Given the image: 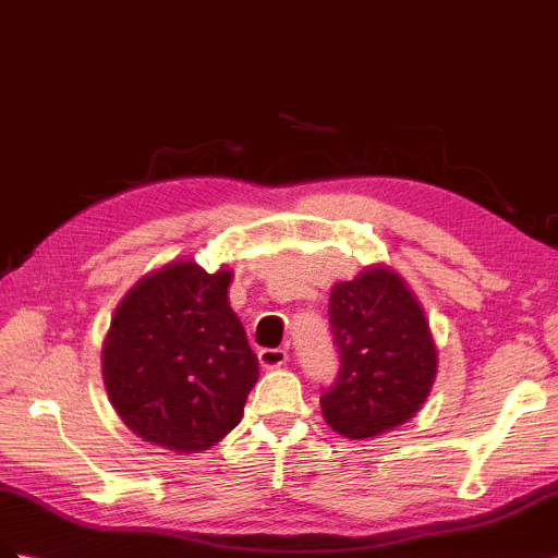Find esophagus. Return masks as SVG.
<instances>
[{"label": "esophagus", "mask_w": 558, "mask_h": 558, "mask_svg": "<svg viewBox=\"0 0 558 558\" xmlns=\"http://www.w3.org/2000/svg\"><path fill=\"white\" fill-rule=\"evenodd\" d=\"M257 360H260V366L263 369H277V366L287 364L289 360V352L281 350V348H263L260 352H257Z\"/></svg>", "instance_id": "34e87169"}]
</instances>
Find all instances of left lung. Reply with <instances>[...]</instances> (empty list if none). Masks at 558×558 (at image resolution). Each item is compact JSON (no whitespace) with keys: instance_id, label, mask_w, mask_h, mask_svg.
I'll return each instance as SVG.
<instances>
[{"instance_id":"left-lung-1","label":"left lung","mask_w":558,"mask_h":558,"mask_svg":"<svg viewBox=\"0 0 558 558\" xmlns=\"http://www.w3.org/2000/svg\"><path fill=\"white\" fill-rule=\"evenodd\" d=\"M329 322L341 369L319 398L326 424L348 440L407 424L438 374V348L410 283L386 263L364 267L333 283Z\"/></svg>"}]
</instances>
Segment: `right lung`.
Returning <instances> with one entry per match:
<instances>
[{
	"label": "right lung",
	"instance_id": "right-lung-1",
	"mask_svg": "<svg viewBox=\"0 0 558 558\" xmlns=\"http://www.w3.org/2000/svg\"><path fill=\"white\" fill-rule=\"evenodd\" d=\"M234 271L192 257L122 295L101 348L104 386L134 436L177 454L210 450L243 416L257 357L229 305Z\"/></svg>",
	"mask_w": 558,
	"mask_h": 558
}]
</instances>
